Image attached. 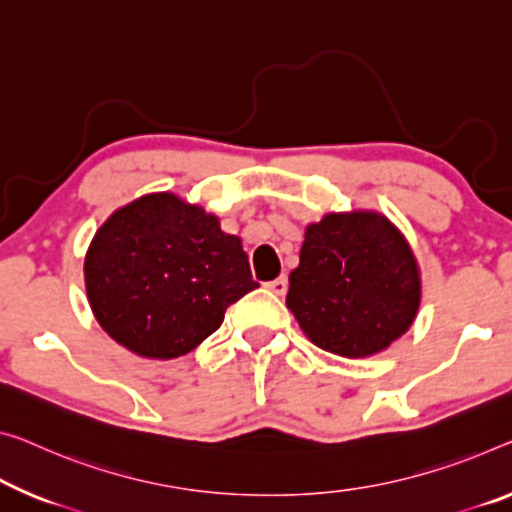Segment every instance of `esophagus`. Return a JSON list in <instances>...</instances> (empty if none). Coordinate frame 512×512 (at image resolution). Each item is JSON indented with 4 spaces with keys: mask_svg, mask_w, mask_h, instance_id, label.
<instances>
[{
    "mask_svg": "<svg viewBox=\"0 0 512 512\" xmlns=\"http://www.w3.org/2000/svg\"><path fill=\"white\" fill-rule=\"evenodd\" d=\"M265 286L270 288L274 295H286V290H288V277H286V274H283V277H279V279H274V281H267Z\"/></svg>",
    "mask_w": 512,
    "mask_h": 512,
    "instance_id": "1",
    "label": "esophagus"
}]
</instances>
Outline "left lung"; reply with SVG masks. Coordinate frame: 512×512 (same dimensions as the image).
Here are the masks:
<instances>
[{
  "instance_id": "obj_1",
  "label": "left lung",
  "mask_w": 512,
  "mask_h": 512,
  "mask_svg": "<svg viewBox=\"0 0 512 512\" xmlns=\"http://www.w3.org/2000/svg\"><path fill=\"white\" fill-rule=\"evenodd\" d=\"M421 283L403 235L375 212L327 215L304 235L286 304L318 348L368 357L407 332Z\"/></svg>"
}]
</instances>
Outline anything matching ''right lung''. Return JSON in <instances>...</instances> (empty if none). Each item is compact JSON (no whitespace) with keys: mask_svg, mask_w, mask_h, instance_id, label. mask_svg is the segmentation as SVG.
<instances>
[{"mask_svg":"<svg viewBox=\"0 0 512 512\" xmlns=\"http://www.w3.org/2000/svg\"><path fill=\"white\" fill-rule=\"evenodd\" d=\"M84 277L100 327L151 359L187 355L258 288L240 238L167 192L141 196L100 226Z\"/></svg>","mask_w":512,"mask_h":512,"instance_id":"obj_1","label":"right lung"}]
</instances>
